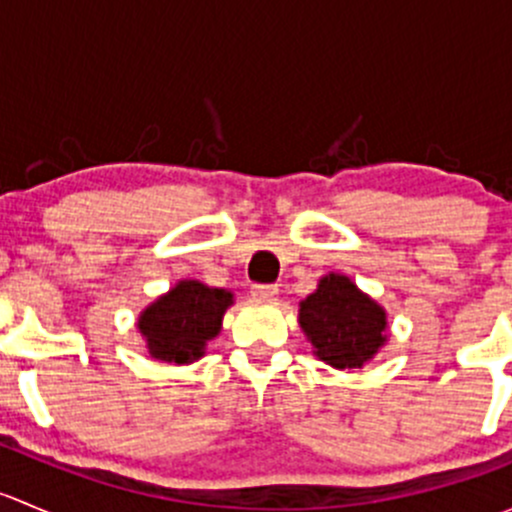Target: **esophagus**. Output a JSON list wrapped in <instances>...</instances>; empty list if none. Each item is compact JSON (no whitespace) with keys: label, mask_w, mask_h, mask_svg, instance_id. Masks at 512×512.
Here are the masks:
<instances>
[{"label":"esophagus","mask_w":512,"mask_h":512,"mask_svg":"<svg viewBox=\"0 0 512 512\" xmlns=\"http://www.w3.org/2000/svg\"><path fill=\"white\" fill-rule=\"evenodd\" d=\"M280 294L277 285H252V297L255 299H275Z\"/></svg>","instance_id":"1"}]
</instances>
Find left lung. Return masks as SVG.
I'll return each instance as SVG.
<instances>
[{"instance_id":"obj_1","label":"left lung","mask_w":512,"mask_h":512,"mask_svg":"<svg viewBox=\"0 0 512 512\" xmlns=\"http://www.w3.org/2000/svg\"><path fill=\"white\" fill-rule=\"evenodd\" d=\"M299 327L334 369H361L386 342V312L347 275L322 277L299 302Z\"/></svg>"}]
</instances>
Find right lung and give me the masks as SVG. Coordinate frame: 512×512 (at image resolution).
Instances as JSON below:
<instances>
[{
	"instance_id": "1",
	"label": "right lung",
	"mask_w": 512,
	"mask_h": 512,
	"mask_svg": "<svg viewBox=\"0 0 512 512\" xmlns=\"http://www.w3.org/2000/svg\"><path fill=\"white\" fill-rule=\"evenodd\" d=\"M232 292L208 287L198 280H180L138 317L148 354L160 361L190 364L205 354L210 339L223 327Z\"/></svg>"
}]
</instances>
